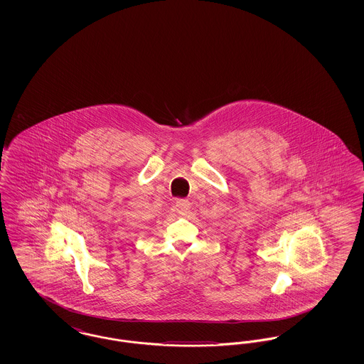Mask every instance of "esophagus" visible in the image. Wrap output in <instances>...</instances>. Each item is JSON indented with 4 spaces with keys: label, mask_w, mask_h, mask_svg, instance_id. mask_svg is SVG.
Masks as SVG:
<instances>
[{
    "label": "esophagus",
    "mask_w": 364,
    "mask_h": 364,
    "mask_svg": "<svg viewBox=\"0 0 364 364\" xmlns=\"http://www.w3.org/2000/svg\"><path fill=\"white\" fill-rule=\"evenodd\" d=\"M176 208H177V213H178V214L186 215L187 213H190V202H188L187 199H180V200L176 202Z\"/></svg>",
    "instance_id": "esophagus-1"
}]
</instances>
